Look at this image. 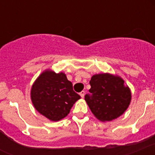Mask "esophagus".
<instances>
[{
  "instance_id": "obj_1",
  "label": "esophagus",
  "mask_w": 155,
  "mask_h": 155,
  "mask_svg": "<svg viewBox=\"0 0 155 155\" xmlns=\"http://www.w3.org/2000/svg\"><path fill=\"white\" fill-rule=\"evenodd\" d=\"M80 97H82V98H84V95H85L84 91H82V92H80Z\"/></svg>"
}]
</instances>
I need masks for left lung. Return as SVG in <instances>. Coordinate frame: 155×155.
<instances>
[{"mask_svg":"<svg viewBox=\"0 0 155 155\" xmlns=\"http://www.w3.org/2000/svg\"><path fill=\"white\" fill-rule=\"evenodd\" d=\"M89 83L91 88L85 101L97 119L113 120L127 109L131 92L121 78L107 73L98 74L93 75Z\"/></svg>","mask_w":155,"mask_h":155,"instance_id":"8db88e82","label":"left lung"}]
</instances>
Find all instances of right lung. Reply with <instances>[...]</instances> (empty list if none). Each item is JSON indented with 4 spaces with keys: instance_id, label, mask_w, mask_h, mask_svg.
Masks as SVG:
<instances>
[{
    "instance_id": "obj_1",
    "label": "right lung",
    "mask_w": 155,
    "mask_h": 155,
    "mask_svg": "<svg viewBox=\"0 0 155 155\" xmlns=\"http://www.w3.org/2000/svg\"><path fill=\"white\" fill-rule=\"evenodd\" d=\"M80 96L74 92L64 73L46 71L39 75L31 89V100L41 114L53 121L68 116Z\"/></svg>"
}]
</instances>
